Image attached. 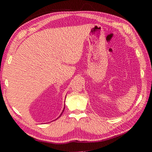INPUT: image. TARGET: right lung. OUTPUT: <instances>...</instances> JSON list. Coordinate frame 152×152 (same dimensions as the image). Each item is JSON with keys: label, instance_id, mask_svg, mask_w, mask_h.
<instances>
[{"label": "right lung", "instance_id": "right-lung-1", "mask_svg": "<svg viewBox=\"0 0 152 152\" xmlns=\"http://www.w3.org/2000/svg\"><path fill=\"white\" fill-rule=\"evenodd\" d=\"M64 109H65V108H64V110H63V111H62V113H61V114L60 115V116H61V115H62V113H63V112H64Z\"/></svg>", "mask_w": 152, "mask_h": 152}]
</instances>
